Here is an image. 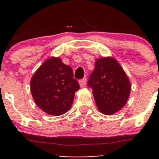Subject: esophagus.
I'll return each mask as SVG.
<instances>
[{"mask_svg": "<svg viewBox=\"0 0 159 159\" xmlns=\"http://www.w3.org/2000/svg\"><path fill=\"white\" fill-rule=\"evenodd\" d=\"M86 84H87V79L86 78H83V79H81L79 81V84L81 86V87H85Z\"/></svg>", "mask_w": 159, "mask_h": 159, "instance_id": "esophagus-1", "label": "esophagus"}]
</instances>
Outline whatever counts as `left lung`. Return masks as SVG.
Segmentation results:
<instances>
[{
  "label": "left lung",
  "instance_id": "8db88e82",
  "mask_svg": "<svg viewBox=\"0 0 159 159\" xmlns=\"http://www.w3.org/2000/svg\"><path fill=\"white\" fill-rule=\"evenodd\" d=\"M87 85L93 90L98 109L107 115L114 114L125 105L131 90L127 75L112 57L96 60Z\"/></svg>",
  "mask_w": 159,
  "mask_h": 159
}]
</instances>
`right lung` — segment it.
<instances>
[{"label":"right lung","instance_id":"1","mask_svg":"<svg viewBox=\"0 0 159 159\" xmlns=\"http://www.w3.org/2000/svg\"><path fill=\"white\" fill-rule=\"evenodd\" d=\"M79 88L72 69L59 57L47 60L30 81V90L37 106L54 116L65 114L70 109L75 93Z\"/></svg>","mask_w":159,"mask_h":159}]
</instances>
